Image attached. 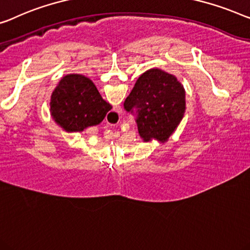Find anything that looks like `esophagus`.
<instances>
[{
    "label": "esophagus",
    "instance_id": "esophagus-1",
    "mask_svg": "<svg viewBox=\"0 0 250 250\" xmlns=\"http://www.w3.org/2000/svg\"><path fill=\"white\" fill-rule=\"evenodd\" d=\"M123 113V109H122V107H117L116 109L114 110V115H116V116H119V115H121Z\"/></svg>",
    "mask_w": 250,
    "mask_h": 250
}]
</instances>
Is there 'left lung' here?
<instances>
[{"instance_id":"1","label":"left lung","mask_w":250,"mask_h":250,"mask_svg":"<svg viewBox=\"0 0 250 250\" xmlns=\"http://www.w3.org/2000/svg\"><path fill=\"white\" fill-rule=\"evenodd\" d=\"M124 108L136 115L137 129L144 142L165 143L185 114V89L172 74L151 68L137 79Z\"/></svg>"}]
</instances>
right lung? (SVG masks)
Masks as SVG:
<instances>
[{
    "instance_id": "obj_1",
    "label": "right lung",
    "mask_w": 250,
    "mask_h": 250,
    "mask_svg": "<svg viewBox=\"0 0 250 250\" xmlns=\"http://www.w3.org/2000/svg\"><path fill=\"white\" fill-rule=\"evenodd\" d=\"M110 109L95 83L81 74L65 75L50 97V114L68 133L100 124Z\"/></svg>"
}]
</instances>
